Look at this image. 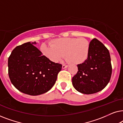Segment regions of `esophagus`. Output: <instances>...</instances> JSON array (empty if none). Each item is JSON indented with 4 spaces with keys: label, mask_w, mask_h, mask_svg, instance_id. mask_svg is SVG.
I'll return each instance as SVG.
<instances>
[{
    "label": "esophagus",
    "mask_w": 123,
    "mask_h": 123,
    "mask_svg": "<svg viewBox=\"0 0 123 123\" xmlns=\"http://www.w3.org/2000/svg\"><path fill=\"white\" fill-rule=\"evenodd\" d=\"M68 67V65H62V68L63 69H65V68H67V67Z\"/></svg>",
    "instance_id": "1"
}]
</instances>
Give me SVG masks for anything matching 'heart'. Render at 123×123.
I'll return each mask as SVG.
<instances>
[{
  "mask_svg": "<svg viewBox=\"0 0 123 123\" xmlns=\"http://www.w3.org/2000/svg\"><path fill=\"white\" fill-rule=\"evenodd\" d=\"M90 44L86 38H60L51 42V46L43 45L41 50L43 55L54 63H58L65 57L73 64L83 63L88 58Z\"/></svg>",
  "mask_w": 123,
  "mask_h": 123,
  "instance_id": "heart-1",
  "label": "heart"
}]
</instances>
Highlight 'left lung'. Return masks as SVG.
Returning <instances> with one entry per match:
<instances>
[{"mask_svg":"<svg viewBox=\"0 0 123 123\" xmlns=\"http://www.w3.org/2000/svg\"><path fill=\"white\" fill-rule=\"evenodd\" d=\"M87 59L77 65L78 71L72 78V84L82 93H95L103 90L110 81L112 67L109 51L96 38L90 42Z\"/></svg>","mask_w":123,"mask_h":123,"instance_id":"obj_1","label":"left lung"}]
</instances>
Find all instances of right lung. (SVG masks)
<instances>
[{
  "mask_svg": "<svg viewBox=\"0 0 123 123\" xmlns=\"http://www.w3.org/2000/svg\"><path fill=\"white\" fill-rule=\"evenodd\" d=\"M30 42L17 46L8 58V74L22 93L37 96L48 92L56 82L62 65L51 62Z\"/></svg>",
  "mask_w": 123,
  "mask_h": 123,
  "instance_id": "obj_1",
  "label": "right lung"
}]
</instances>
